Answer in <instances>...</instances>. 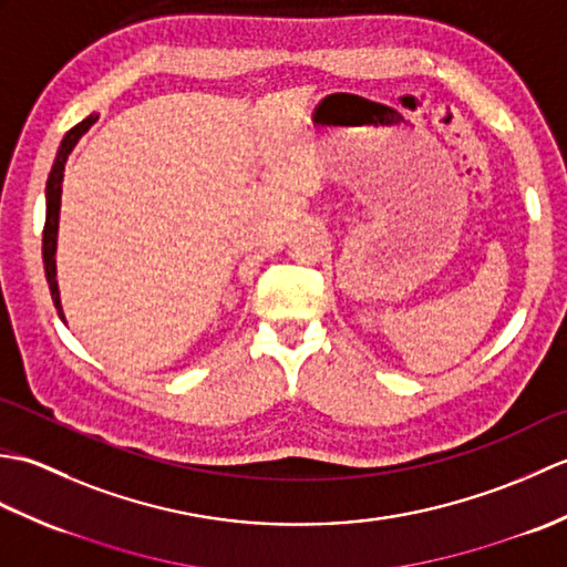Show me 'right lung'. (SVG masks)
<instances>
[{"label": "right lung", "instance_id": "1", "mask_svg": "<svg viewBox=\"0 0 567 567\" xmlns=\"http://www.w3.org/2000/svg\"><path fill=\"white\" fill-rule=\"evenodd\" d=\"M100 114H90L87 118H82L78 126H72L65 138L60 141L55 161L51 167V175H48L45 183V226H43V268H45V280L48 287H51V297L53 305L58 309V317L65 321V311L63 302H60V290H58V265H55V250H58V224H60V197H63V177H65V163L72 148L78 146V141L87 134L90 126L97 122Z\"/></svg>", "mask_w": 567, "mask_h": 567}]
</instances>
